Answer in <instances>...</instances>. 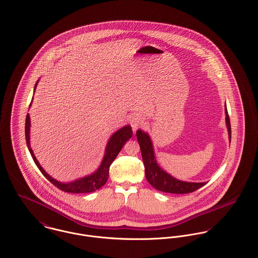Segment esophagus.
I'll use <instances>...</instances> for the list:
<instances>
[{"label": "esophagus", "instance_id": "esophagus-1", "mask_svg": "<svg viewBox=\"0 0 258 258\" xmlns=\"http://www.w3.org/2000/svg\"><path fill=\"white\" fill-rule=\"evenodd\" d=\"M130 123L133 126L134 131H136L139 126H141L143 123V118L141 115H133L130 118Z\"/></svg>", "mask_w": 258, "mask_h": 258}]
</instances>
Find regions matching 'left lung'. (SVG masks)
I'll return each instance as SVG.
<instances>
[{
    "label": "left lung",
    "mask_w": 258,
    "mask_h": 258,
    "mask_svg": "<svg viewBox=\"0 0 258 258\" xmlns=\"http://www.w3.org/2000/svg\"><path fill=\"white\" fill-rule=\"evenodd\" d=\"M226 122L228 126L229 140L231 139V130L229 114L226 107ZM137 139L140 143L143 164L145 168V177L148 183L154 187L156 190L172 193V194H187L192 193L203 187L206 182L194 183V182H185L174 178L170 174L164 171L157 163L152 142L147 133H144L142 130L137 132Z\"/></svg>",
    "instance_id": "left-lung-1"
}]
</instances>
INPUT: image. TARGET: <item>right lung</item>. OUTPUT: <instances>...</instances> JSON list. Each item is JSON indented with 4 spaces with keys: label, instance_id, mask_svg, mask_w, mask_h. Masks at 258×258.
<instances>
[{
    "label": "right lung",
    "instance_id": "1",
    "mask_svg": "<svg viewBox=\"0 0 258 258\" xmlns=\"http://www.w3.org/2000/svg\"><path fill=\"white\" fill-rule=\"evenodd\" d=\"M37 82L35 83L34 91H35V88L37 85ZM30 106H31V103H30L29 107ZM29 133H30V117L28 114L27 118H26V141H27V145H28V148H29V152L31 154V157H32L34 163L36 164L38 169L44 175V177L48 181H50L53 185H55L58 189H60L64 192H68V193H91V192H94V191L100 189L102 186H104L109 178V171H110L111 164L115 160L118 152L121 150L124 143L133 137V131H132L131 125H125V126L119 128L110 138L109 142L107 143L106 149H105L104 158L101 162V165L99 166V168L96 171L92 173L91 175L79 178L72 182L62 183L60 181H57L56 179L52 178L50 175H48L45 170L40 166L39 162L35 158L33 151L30 147Z\"/></svg>",
    "mask_w": 258,
    "mask_h": 258
}]
</instances>
